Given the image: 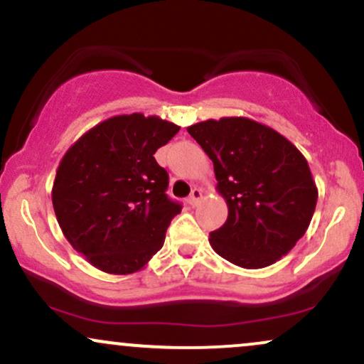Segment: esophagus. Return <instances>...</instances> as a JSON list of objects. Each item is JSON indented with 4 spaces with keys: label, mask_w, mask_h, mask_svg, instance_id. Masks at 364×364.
Wrapping results in <instances>:
<instances>
[{
    "label": "esophagus",
    "mask_w": 364,
    "mask_h": 364,
    "mask_svg": "<svg viewBox=\"0 0 364 364\" xmlns=\"http://www.w3.org/2000/svg\"><path fill=\"white\" fill-rule=\"evenodd\" d=\"M202 196H203V191L200 190V188H193V190H191L190 196H188V203H190L191 207L198 205V202H200V200H202Z\"/></svg>",
    "instance_id": "esophagus-1"
}]
</instances>
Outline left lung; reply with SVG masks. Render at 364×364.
<instances>
[{"label":"left lung","mask_w":364,"mask_h":364,"mask_svg":"<svg viewBox=\"0 0 364 364\" xmlns=\"http://www.w3.org/2000/svg\"><path fill=\"white\" fill-rule=\"evenodd\" d=\"M188 133L214 162L228 220L210 232L217 255L243 269L281 260L306 232L318 190L306 159L286 136L250 118L207 119Z\"/></svg>","instance_id":"1"}]
</instances>
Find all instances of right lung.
I'll list each match as a JSON object with an SVG mask.
<instances>
[{
  "label": "right lung",
  "mask_w": 364,
  "mask_h": 364,
  "mask_svg": "<svg viewBox=\"0 0 364 364\" xmlns=\"http://www.w3.org/2000/svg\"><path fill=\"white\" fill-rule=\"evenodd\" d=\"M178 132L159 116H112L63 156L53 185L54 214L70 245L95 269L133 274L162 248L181 205L166 195L168 171L154 154Z\"/></svg>",
  "instance_id": "right-lung-1"
}]
</instances>
